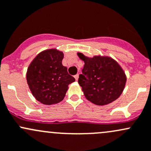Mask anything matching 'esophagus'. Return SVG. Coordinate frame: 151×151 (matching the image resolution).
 <instances>
[{
    "mask_svg": "<svg viewBox=\"0 0 151 151\" xmlns=\"http://www.w3.org/2000/svg\"><path fill=\"white\" fill-rule=\"evenodd\" d=\"M74 77H75L76 80L78 81V77H79V75H78V74H76V75L74 76Z\"/></svg>",
    "mask_w": 151,
    "mask_h": 151,
    "instance_id": "34e87169",
    "label": "esophagus"
}]
</instances>
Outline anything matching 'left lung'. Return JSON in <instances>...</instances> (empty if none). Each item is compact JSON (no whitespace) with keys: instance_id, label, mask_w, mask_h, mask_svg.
Here are the masks:
<instances>
[{"instance_id":"1","label":"left lung","mask_w":151,"mask_h":151,"mask_svg":"<svg viewBox=\"0 0 151 151\" xmlns=\"http://www.w3.org/2000/svg\"><path fill=\"white\" fill-rule=\"evenodd\" d=\"M78 56L84 62L78 83L86 98L97 105H107L119 98L127 77L118 63L108 57L89 58L81 53Z\"/></svg>"}]
</instances>
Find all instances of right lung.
<instances>
[{
    "mask_svg": "<svg viewBox=\"0 0 151 151\" xmlns=\"http://www.w3.org/2000/svg\"><path fill=\"white\" fill-rule=\"evenodd\" d=\"M64 54L57 49L38 54L27 68V84L35 98L44 105H53L64 99L68 85L75 78L62 61Z\"/></svg>",
    "mask_w": 151,
    "mask_h": 151,
    "instance_id": "obj_1",
    "label": "right lung"
}]
</instances>
